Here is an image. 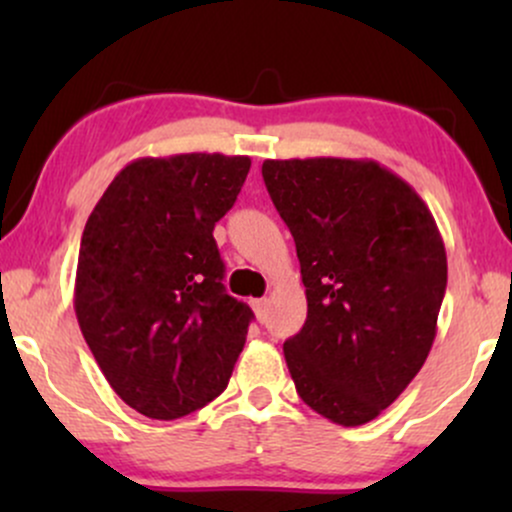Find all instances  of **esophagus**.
Here are the masks:
<instances>
[{
	"instance_id": "esophagus-1",
	"label": "esophagus",
	"mask_w": 512,
	"mask_h": 512,
	"mask_svg": "<svg viewBox=\"0 0 512 512\" xmlns=\"http://www.w3.org/2000/svg\"><path fill=\"white\" fill-rule=\"evenodd\" d=\"M264 308H267V298H257V301H252V310H255V315L260 317L264 315Z\"/></svg>"
}]
</instances>
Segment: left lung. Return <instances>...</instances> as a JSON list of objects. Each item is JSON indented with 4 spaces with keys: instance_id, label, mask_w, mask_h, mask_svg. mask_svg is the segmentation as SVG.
I'll list each match as a JSON object with an SVG mask.
<instances>
[{
    "instance_id": "8db88e82",
    "label": "left lung",
    "mask_w": 512,
    "mask_h": 512,
    "mask_svg": "<svg viewBox=\"0 0 512 512\" xmlns=\"http://www.w3.org/2000/svg\"><path fill=\"white\" fill-rule=\"evenodd\" d=\"M262 178L296 240L308 298L284 342L296 392L339 426L373 421L424 366L448 284L436 219L375 161H264Z\"/></svg>"
}]
</instances>
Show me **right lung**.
Instances as JSON below:
<instances>
[{"label":"right lung","mask_w":512,"mask_h":512,"mask_svg":"<svg viewBox=\"0 0 512 512\" xmlns=\"http://www.w3.org/2000/svg\"><path fill=\"white\" fill-rule=\"evenodd\" d=\"M248 156L137 158L88 216L74 310L125 404L173 421L226 390L252 322L223 289L214 226L236 204Z\"/></svg>","instance_id":"add662e5"}]
</instances>
